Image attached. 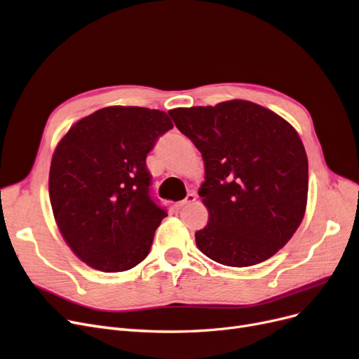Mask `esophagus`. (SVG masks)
<instances>
[{
  "label": "esophagus",
  "mask_w": 359,
  "mask_h": 359,
  "mask_svg": "<svg viewBox=\"0 0 359 359\" xmlns=\"http://www.w3.org/2000/svg\"><path fill=\"white\" fill-rule=\"evenodd\" d=\"M193 201H196V193H189L182 201H178V203L175 204V209H177V210H181V209L189 206V204H191Z\"/></svg>",
  "instance_id": "esophagus-1"
}]
</instances>
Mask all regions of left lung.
<instances>
[{
	"label": "left lung",
	"instance_id": "obj_1",
	"mask_svg": "<svg viewBox=\"0 0 359 359\" xmlns=\"http://www.w3.org/2000/svg\"><path fill=\"white\" fill-rule=\"evenodd\" d=\"M169 115L206 168L198 196L209 222L196 232L198 250L231 267L270 259L291 240L306 206L309 159L295 128L240 99Z\"/></svg>",
	"mask_w": 359,
	"mask_h": 359
}]
</instances>
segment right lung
<instances>
[{
	"instance_id": "obj_1",
	"label": "right lung",
	"mask_w": 359,
	"mask_h": 359,
	"mask_svg": "<svg viewBox=\"0 0 359 359\" xmlns=\"http://www.w3.org/2000/svg\"><path fill=\"white\" fill-rule=\"evenodd\" d=\"M174 127L159 109L108 107L81 118L49 169L57 225L77 257L102 271L143 262L168 215L150 194L147 153Z\"/></svg>"
}]
</instances>
